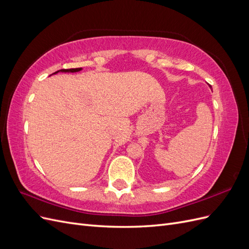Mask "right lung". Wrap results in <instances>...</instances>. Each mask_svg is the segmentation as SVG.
Here are the masks:
<instances>
[{
  "mask_svg": "<svg viewBox=\"0 0 249 249\" xmlns=\"http://www.w3.org/2000/svg\"><path fill=\"white\" fill-rule=\"evenodd\" d=\"M82 69H70V70H60L58 71H62V72H77V71H80ZM58 71L54 72V73H57Z\"/></svg>",
  "mask_w": 249,
  "mask_h": 249,
  "instance_id": "obj_1",
  "label": "right lung"
}]
</instances>
